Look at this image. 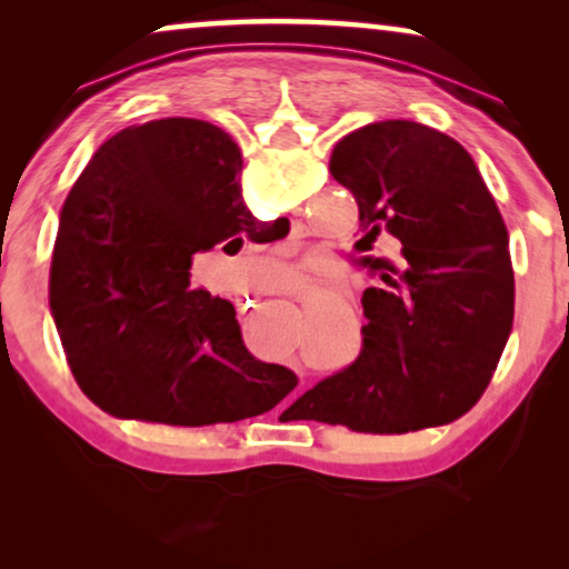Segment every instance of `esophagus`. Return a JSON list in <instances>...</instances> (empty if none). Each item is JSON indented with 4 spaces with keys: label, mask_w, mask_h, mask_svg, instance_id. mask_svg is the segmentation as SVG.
<instances>
[{
    "label": "esophagus",
    "mask_w": 569,
    "mask_h": 569,
    "mask_svg": "<svg viewBox=\"0 0 569 569\" xmlns=\"http://www.w3.org/2000/svg\"><path fill=\"white\" fill-rule=\"evenodd\" d=\"M246 308H253V302H251V300H246Z\"/></svg>",
    "instance_id": "1"
}]
</instances>
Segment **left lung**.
I'll return each mask as SVG.
<instances>
[{
    "instance_id": "1",
    "label": "left lung",
    "mask_w": 569,
    "mask_h": 569,
    "mask_svg": "<svg viewBox=\"0 0 569 569\" xmlns=\"http://www.w3.org/2000/svg\"><path fill=\"white\" fill-rule=\"evenodd\" d=\"M329 168L360 207L357 251L388 232L403 259H357L380 277L362 295V352L284 415L372 435L453 422L481 399L512 331L516 279L500 209L471 154L417 121L352 131Z\"/></svg>"
}]
</instances>
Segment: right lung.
I'll use <instances>...</instances> for the list:
<instances>
[{"instance_id": "obj_1", "label": "right lung", "mask_w": 569, "mask_h": 569, "mask_svg": "<svg viewBox=\"0 0 569 569\" xmlns=\"http://www.w3.org/2000/svg\"><path fill=\"white\" fill-rule=\"evenodd\" d=\"M240 168L214 123L158 119L106 139L69 191L49 308L74 380L108 415L240 422L298 386L248 352L230 300L191 284L193 256L259 224Z\"/></svg>"}]
</instances>
